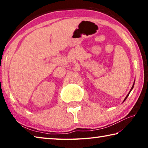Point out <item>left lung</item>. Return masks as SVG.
<instances>
[{"mask_svg":"<svg viewBox=\"0 0 148 148\" xmlns=\"http://www.w3.org/2000/svg\"><path fill=\"white\" fill-rule=\"evenodd\" d=\"M134 84H133V85H132V87H131V90H130V91L129 92V93H128V94H127V96H126V97H125V99L123 100V102H125V100H126V99H127V97H129V94H130V92H131V91H132V89H133V87H134Z\"/></svg>","mask_w":148,"mask_h":148,"instance_id":"left-lung-1","label":"left lung"}]
</instances>
